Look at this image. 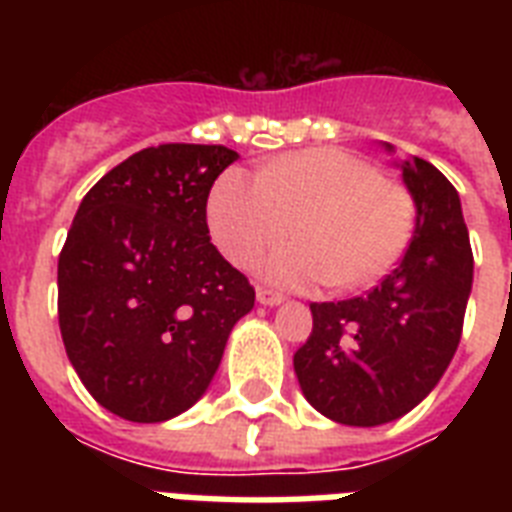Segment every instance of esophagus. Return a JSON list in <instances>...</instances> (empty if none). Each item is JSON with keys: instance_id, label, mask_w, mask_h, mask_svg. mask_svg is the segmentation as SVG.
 <instances>
[{"instance_id": "esophagus-1", "label": "esophagus", "mask_w": 512, "mask_h": 512, "mask_svg": "<svg viewBox=\"0 0 512 512\" xmlns=\"http://www.w3.org/2000/svg\"><path fill=\"white\" fill-rule=\"evenodd\" d=\"M257 303H260V305H281V303H284V295H281V292H276V289L257 287Z\"/></svg>"}]
</instances>
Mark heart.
I'll list each match as a JSON object with an SVG mask.
<instances>
[{
	"instance_id": "heart-1",
	"label": "heart",
	"mask_w": 512,
	"mask_h": 512,
	"mask_svg": "<svg viewBox=\"0 0 512 512\" xmlns=\"http://www.w3.org/2000/svg\"><path fill=\"white\" fill-rule=\"evenodd\" d=\"M212 239L239 268L295 228L265 273L279 284L369 287L388 276L417 231V199L364 156L321 146L284 154L260 175L233 167L217 177L207 201Z\"/></svg>"
}]
</instances>
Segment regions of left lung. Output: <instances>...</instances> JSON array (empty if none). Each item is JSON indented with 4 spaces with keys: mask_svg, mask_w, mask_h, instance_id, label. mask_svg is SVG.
<instances>
[{
    "mask_svg": "<svg viewBox=\"0 0 512 512\" xmlns=\"http://www.w3.org/2000/svg\"><path fill=\"white\" fill-rule=\"evenodd\" d=\"M401 170L417 199L404 260L364 297L311 303L313 332L295 353L305 398L342 425L372 428L412 412L462 337L473 252L460 196L420 156Z\"/></svg>",
    "mask_w": 512,
    "mask_h": 512,
    "instance_id": "obj_1",
    "label": "left lung"
}]
</instances>
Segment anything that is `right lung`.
Returning <instances> with one entry per match:
<instances>
[{
    "label": "right lung",
    "mask_w": 512,
    "mask_h": 512,
    "mask_svg": "<svg viewBox=\"0 0 512 512\" xmlns=\"http://www.w3.org/2000/svg\"><path fill=\"white\" fill-rule=\"evenodd\" d=\"M225 146L143 148L92 185L58 257V324L90 396L130 422L185 412L255 287L209 241Z\"/></svg>",
    "instance_id": "1"
}]
</instances>
